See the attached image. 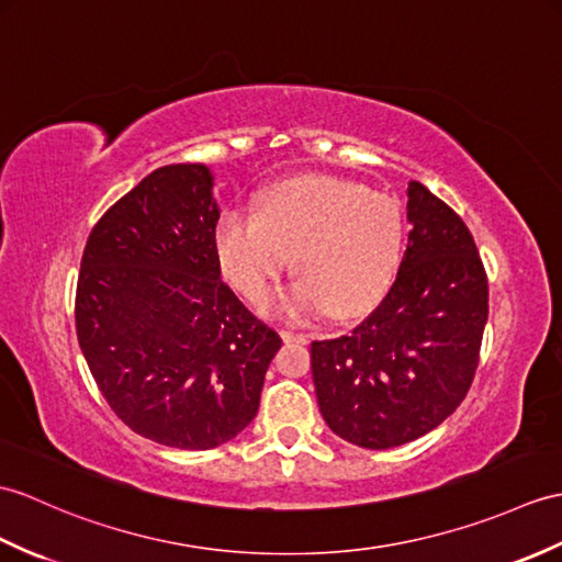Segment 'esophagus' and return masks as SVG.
Wrapping results in <instances>:
<instances>
[{
	"label": "esophagus",
	"mask_w": 562,
	"mask_h": 562,
	"mask_svg": "<svg viewBox=\"0 0 562 562\" xmlns=\"http://www.w3.org/2000/svg\"><path fill=\"white\" fill-rule=\"evenodd\" d=\"M280 335H282V340H284V342H302V345H304V342L308 340V335H304V333H292V330H282Z\"/></svg>",
	"instance_id": "1"
}]
</instances>
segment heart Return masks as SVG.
Masks as SVG:
<instances>
[{"label":"heart","mask_w":562,"mask_h":562,"mask_svg":"<svg viewBox=\"0 0 562 562\" xmlns=\"http://www.w3.org/2000/svg\"><path fill=\"white\" fill-rule=\"evenodd\" d=\"M404 213L393 195L357 181L308 175L263 193L258 215L229 207L215 222L213 249L225 278L260 302L292 263L302 272L270 304L286 318H355L393 282Z\"/></svg>","instance_id":"1"}]
</instances>
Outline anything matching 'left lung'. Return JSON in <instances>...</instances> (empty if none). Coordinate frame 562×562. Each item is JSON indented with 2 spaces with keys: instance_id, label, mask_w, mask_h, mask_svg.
I'll use <instances>...</instances> for the list:
<instances>
[{
  "instance_id": "1",
  "label": "left lung",
  "mask_w": 562,
  "mask_h": 562,
  "mask_svg": "<svg viewBox=\"0 0 562 562\" xmlns=\"http://www.w3.org/2000/svg\"><path fill=\"white\" fill-rule=\"evenodd\" d=\"M407 199V251L383 302L349 335L311 345L325 424L369 450L422 438L460 407L488 321L472 232L419 181Z\"/></svg>"
}]
</instances>
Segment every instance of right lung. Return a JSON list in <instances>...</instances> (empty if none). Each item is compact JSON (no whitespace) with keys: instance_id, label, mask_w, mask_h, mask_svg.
Returning a JSON list of instances; mask_svg holds the SVG:
<instances>
[{"instance_id":"add662e5","label":"right lung","mask_w":562,"mask_h":562,"mask_svg":"<svg viewBox=\"0 0 562 562\" xmlns=\"http://www.w3.org/2000/svg\"><path fill=\"white\" fill-rule=\"evenodd\" d=\"M205 165H165L93 227L76 335L102 397L134 434L211 450L254 422L280 335L220 278Z\"/></svg>"}]
</instances>
